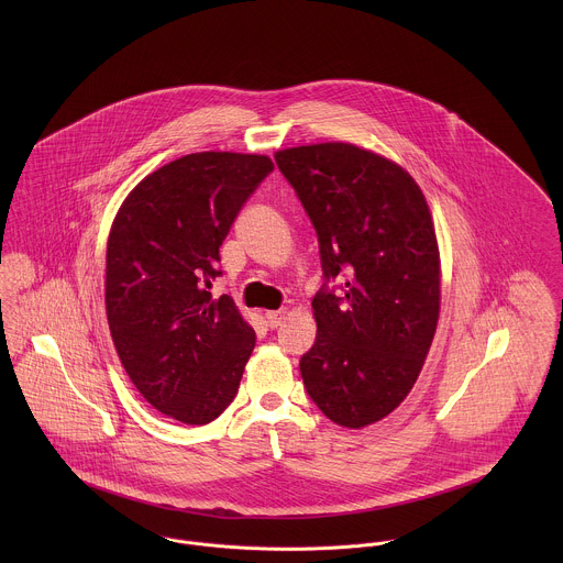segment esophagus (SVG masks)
I'll return each mask as SVG.
<instances>
[{
    "label": "esophagus",
    "instance_id": "esophagus-1",
    "mask_svg": "<svg viewBox=\"0 0 563 563\" xmlns=\"http://www.w3.org/2000/svg\"><path fill=\"white\" fill-rule=\"evenodd\" d=\"M264 319H266V324L271 327V329H275V327H279L284 319H286V310H271V312H264Z\"/></svg>",
    "mask_w": 563,
    "mask_h": 563
}]
</instances>
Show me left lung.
Wrapping results in <instances>:
<instances>
[{
	"label": "left lung",
	"instance_id": "8db88e82",
	"mask_svg": "<svg viewBox=\"0 0 563 563\" xmlns=\"http://www.w3.org/2000/svg\"><path fill=\"white\" fill-rule=\"evenodd\" d=\"M342 295L314 301L317 342L301 357L308 395L340 427L393 413L413 388L440 319V249L427 199L401 164L351 143L275 152Z\"/></svg>",
	"mask_w": 563,
	"mask_h": 563
}]
</instances>
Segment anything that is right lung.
I'll return each mask as SVG.
<instances>
[{
    "instance_id": "right-lung-1",
    "label": "right lung",
    "mask_w": 563,
    "mask_h": 563,
    "mask_svg": "<svg viewBox=\"0 0 563 563\" xmlns=\"http://www.w3.org/2000/svg\"><path fill=\"white\" fill-rule=\"evenodd\" d=\"M273 170L260 154L199 152L168 162L123 199L106 249V317L136 390L184 424L234 401L255 331L232 297H212L219 246Z\"/></svg>"
}]
</instances>
